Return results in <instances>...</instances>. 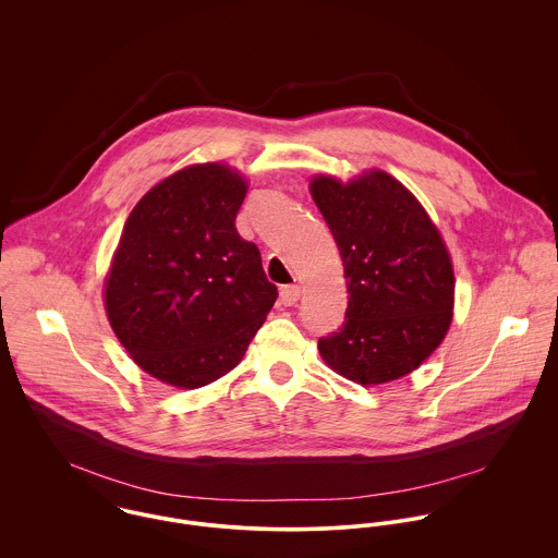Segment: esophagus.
<instances>
[{"mask_svg":"<svg viewBox=\"0 0 558 558\" xmlns=\"http://www.w3.org/2000/svg\"><path fill=\"white\" fill-rule=\"evenodd\" d=\"M299 296H301V290H299V286H283V288L279 290V301H281L286 307H292V305H296Z\"/></svg>","mask_w":558,"mask_h":558,"instance_id":"34e87169","label":"esophagus"}]
</instances>
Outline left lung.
<instances>
[{"mask_svg": "<svg viewBox=\"0 0 558 558\" xmlns=\"http://www.w3.org/2000/svg\"><path fill=\"white\" fill-rule=\"evenodd\" d=\"M312 197L339 246L348 286L341 328L319 337L339 376L369 387L414 372L453 318L451 255L418 199L380 169L339 182L318 175Z\"/></svg>", "mask_w": 558, "mask_h": 558, "instance_id": "obj_1", "label": "left lung"}]
</instances>
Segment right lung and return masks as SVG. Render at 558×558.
<instances>
[{
    "mask_svg": "<svg viewBox=\"0 0 558 558\" xmlns=\"http://www.w3.org/2000/svg\"><path fill=\"white\" fill-rule=\"evenodd\" d=\"M246 182L221 162L184 167L129 215L105 310L133 361L178 389L232 372L277 301L259 248L236 230Z\"/></svg>",
    "mask_w": 558,
    "mask_h": 558,
    "instance_id": "1",
    "label": "right lung"
}]
</instances>
